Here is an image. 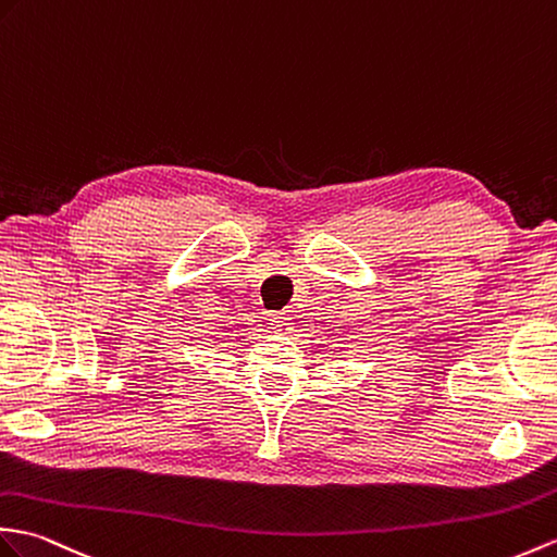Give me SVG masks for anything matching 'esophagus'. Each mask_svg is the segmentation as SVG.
<instances>
[{
    "mask_svg": "<svg viewBox=\"0 0 557 557\" xmlns=\"http://www.w3.org/2000/svg\"><path fill=\"white\" fill-rule=\"evenodd\" d=\"M270 325H273L275 332H287L289 330L287 313H273V318H270Z\"/></svg>",
    "mask_w": 557,
    "mask_h": 557,
    "instance_id": "obj_1",
    "label": "esophagus"
}]
</instances>
